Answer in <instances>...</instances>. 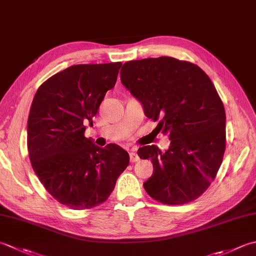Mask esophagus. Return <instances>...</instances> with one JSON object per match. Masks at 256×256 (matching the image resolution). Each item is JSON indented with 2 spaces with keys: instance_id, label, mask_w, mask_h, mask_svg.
<instances>
[{
  "instance_id": "esophagus-1",
  "label": "esophagus",
  "mask_w": 256,
  "mask_h": 256,
  "mask_svg": "<svg viewBox=\"0 0 256 256\" xmlns=\"http://www.w3.org/2000/svg\"><path fill=\"white\" fill-rule=\"evenodd\" d=\"M130 160H131V162H135L140 160V157L138 156L136 153H135L134 148H132V150L130 152Z\"/></svg>"
}]
</instances>
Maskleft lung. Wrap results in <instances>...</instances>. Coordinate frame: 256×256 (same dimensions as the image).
Segmentation results:
<instances>
[{
    "label": "left lung",
    "mask_w": 256,
    "mask_h": 256,
    "mask_svg": "<svg viewBox=\"0 0 256 256\" xmlns=\"http://www.w3.org/2000/svg\"><path fill=\"white\" fill-rule=\"evenodd\" d=\"M120 74L170 140L165 153L155 145L138 150L154 167L146 192L170 206L196 200L214 180L226 150V111L214 84L197 64L172 57L128 62Z\"/></svg>",
    "instance_id": "8db88e82"
}]
</instances>
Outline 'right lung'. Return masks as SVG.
I'll return each mask as SVG.
<instances>
[{
    "mask_svg": "<svg viewBox=\"0 0 256 256\" xmlns=\"http://www.w3.org/2000/svg\"><path fill=\"white\" fill-rule=\"evenodd\" d=\"M122 62L74 64L40 84L27 122V150L32 170L59 204L91 209L110 197L128 166L126 150L99 148L84 136Z\"/></svg>",
    "mask_w": 256,
    "mask_h": 256,
    "instance_id": "obj_1",
    "label": "right lung"
}]
</instances>
